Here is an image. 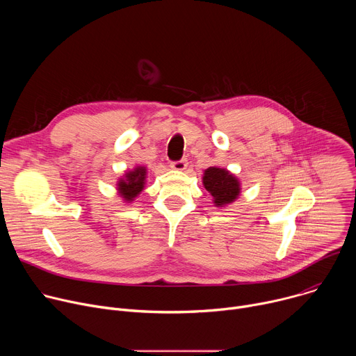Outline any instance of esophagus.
I'll return each mask as SVG.
<instances>
[{
  "label": "esophagus",
  "mask_w": 356,
  "mask_h": 356,
  "mask_svg": "<svg viewBox=\"0 0 356 356\" xmlns=\"http://www.w3.org/2000/svg\"><path fill=\"white\" fill-rule=\"evenodd\" d=\"M187 161H177V162H172L170 163V168L173 169V170H177V172H183V170H186L187 169Z\"/></svg>",
  "instance_id": "esophagus-1"
}]
</instances>
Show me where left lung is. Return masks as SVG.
I'll list each match as a JSON object with an SVG mask.
<instances>
[{
  "label": "left lung",
  "instance_id": "left-lung-1",
  "mask_svg": "<svg viewBox=\"0 0 356 356\" xmlns=\"http://www.w3.org/2000/svg\"><path fill=\"white\" fill-rule=\"evenodd\" d=\"M202 186L211 194L213 204L218 209H224L241 194V181L229 170L218 166H211L202 173Z\"/></svg>",
  "mask_w": 356,
  "mask_h": 356
}]
</instances>
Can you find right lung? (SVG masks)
I'll use <instances>...</instances> for the list:
<instances>
[{
    "instance_id": "add662e5",
    "label": "right lung",
    "mask_w": 356,
    "mask_h": 356,
    "mask_svg": "<svg viewBox=\"0 0 356 356\" xmlns=\"http://www.w3.org/2000/svg\"><path fill=\"white\" fill-rule=\"evenodd\" d=\"M147 169L145 166H135L127 170L117 181V193L124 202H132L145 188Z\"/></svg>"
}]
</instances>
